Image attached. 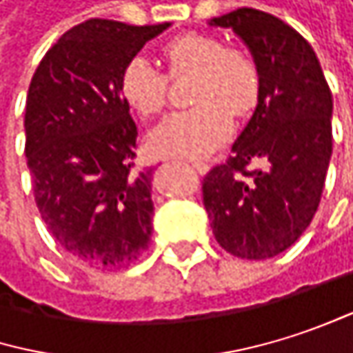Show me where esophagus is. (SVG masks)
I'll return each instance as SVG.
<instances>
[{"label":"esophagus","instance_id":"34e87169","mask_svg":"<svg viewBox=\"0 0 353 353\" xmlns=\"http://www.w3.org/2000/svg\"><path fill=\"white\" fill-rule=\"evenodd\" d=\"M190 165H192L199 173H207V169H209V165L203 163V161H190Z\"/></svg>","mask_w":353,"mask_h":353}]
</instances>
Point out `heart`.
Wrapping results in <instances>:
<instances>
[{"label":"heart","mask_w":353,"mask_h":353,"mask_svg":"<svg viewBox=\"0 0 353 353\" xmlns=\"http://www.w3.org/2000/svg\"><path fill=\"white\" fill-rule=\"evenodd\" d=\"M167 74L146 57H130L119 72L128 107L150 119L169 103V79L192 74L188 99L194 107L173 113L152 130L148 144L167 157H203L232 132V115L248 117L261 101V68L250 51L203 32H184L163 45Z\"/></svg>","instance_id":"heart-1"}]
</instances>
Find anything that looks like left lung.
Returning <instances> with one entry per match:
<instances>
[{
  "label": "left lung",
  "mask_w": 353,
  "mask_h": 353,
  "mask_svg": "<svg viewBox=\"0 0 353 353\" xmlns=\"http://www.w3.org/2000/svg\"><path fill=\"white\" fill-rule=\"evenodd\" d=\"M213 24L244 39L263 88L232 157L203 178V203L225 252L273 259L298 242L319 209L333 152L331 88L308 41L283 20L240 8Z\"/></svg>",
  "instance_id": "8db88e82"
}]
</instances>
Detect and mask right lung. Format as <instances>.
Wrapping results in <instances>:
<instances>
[{
    "mask_svg": "<svg viewBox=\"0 0 353 353\" xmlns=\"http://www.w3.org/2000/svg\"><path fill=\"white\" fill-rule=\"evenodd\" d=\"M169 22L90 18L45 53L26 94V163L55 242L94 269L136 263L150 240V171L134 165L138 128L119 72Z\"/></svg>",
    "mask_w": 353,
    "mask_h": 353,
    "instance_id": "obj_1",
    "label": "right lung"
}]
</instances>
